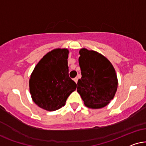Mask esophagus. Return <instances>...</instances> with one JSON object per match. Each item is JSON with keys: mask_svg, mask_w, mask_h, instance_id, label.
I'll return each mask as SVG.
<instances>
[{"mask_svg": "<svg viewBox=\"0 0 146 146\" xmlns=\"http://www.w3.org/2000/svg\"><path fill=\"white\" fill-rule=\"evenodd\" d=\"M73 80H74V81H75V83H77V81H78V78H77V77H75V78L73 79Z\"/></svg>", "mask_w": 146, "mask_h": 146, "instance_id": "esophagus-1", "label": "esophagus"}]
</instances>
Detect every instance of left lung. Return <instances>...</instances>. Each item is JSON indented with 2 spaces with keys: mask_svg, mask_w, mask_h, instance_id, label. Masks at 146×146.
<instances>
[{
  "mask_svg": "<svg viewBox=\"0 0 146 146\" xmlns=\"http://www.w3.org/2000/svg\"><path fill=\"white\" fill-rule=\"evenodd\" d=\"M79 55L81 78L77 82V92L85 106L104 108L113 100L117 91L115 69L106 57L94 50L83 48Z\"/></svg>",
  "mask_w": 146,
  "mask_h": 146,
  "instance_id": "8db88e82",
  "label": "left lung"
}]
</instances>
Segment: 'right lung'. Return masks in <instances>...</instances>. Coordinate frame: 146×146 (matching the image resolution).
<instances>
[{
    "instance_id": "1",
    "label": "right lung",
    "mask_w": 146,
    "mask_h": 146,
    "mask_svg": "<svg viewBox=\"0 0 146 146\" xmlns=\"http://www.w3.org/2000/svg\"><path fill=\"white\" fill-rule=\"evenodd\" d=\"M69 50L55 48L46 53L35 66L29 79L33 102L40 108L53 111L65 106L77 84L69 76Z\"/></svg>"
}]
</instances>
